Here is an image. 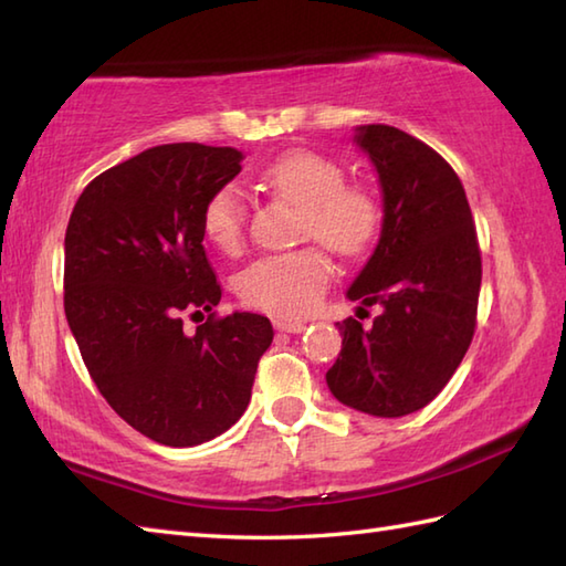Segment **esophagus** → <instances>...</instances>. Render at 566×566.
Instances as JSON below:
<instances>
[{"instance_id": "obj_1", "label": "esophagus", "mask_w": 566, "mask_h": 566, "mask_svg": "<svg viewBox=\"0 0 566 566\" xmlns=\"http://www.w3.org/2000/svg\"><path fill=\"white\" fill-rule=\"evenodd\" d=\"M274 328L282 331V333H302V331H304V323H302V321H284V318H276V321H274Z\"/></svg>"}]
</instances>
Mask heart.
I'll list each match as a JSON object with an SVG mask.
<instances>
[{"label": "heart", "instance_id": "1", "mask_svg": "<svg viewBox=\"0 0 566 566\" xmlns=\"http://www.w3.org/2000/svg\"><path fill=\"white\" fill-rule=\"evenodd\" d=\"M258 185L298 209L296 235L316 240L340 258H357L375 243L381 203L363 182H345L343 167L316 150H290L258 172ZM245 203L233 187H221L203 203L201 228L213 248L233 255L245 240ZM333 264L318 245L264 255L235 276L245 306L276 318H298L328 290Z\"/></svg>", "mask_w": 566, "mask_h": 566}]
</instances>
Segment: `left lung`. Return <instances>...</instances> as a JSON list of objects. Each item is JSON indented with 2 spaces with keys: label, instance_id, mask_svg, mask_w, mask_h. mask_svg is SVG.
Listing matches in <instances>:
<instances>
[{
  "label": "left lung",
  "instance_id": "left-lung-1",
  "mask_svg": "<svg viewBox=\"0 0 566 566\" xmlns=\"http://www.w3.org/2000/svg\"><path fill=\"white\" fill-rule=\"evenodd\" d=\"M384 191L381 238L347 296L381 314L338 321L333 396L399 418L428 406L460 367L476 331L482 250L460 177L440 153L384 124L357 128ZM363 318V316H359Z\"/></svg>",
  "mask_w": 566,
  "mask_h": 566
}]
</instances>
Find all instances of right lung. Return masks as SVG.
Wrapping results in <instances>:
<instances>
[{
	"instance_id": "right-lung-1",
	"label": "right lung",
	"mask_w": 566,
	"mask_h": 566,
	"mask_svg": "<svg viewBox=\"0 0 566 566\" xmlns=\"http://www.w3.org/2000/svg\"><path fill=\"white\" fill-rule=\"evenodd\" d=\"M235 148L170 143L84 187L65 231V316L90 377L143 436L191 448L243 416L274 331L258 314H216L221 284L201 213L240 172ZM208 323L195 334L184 318Z\"/></svg>"
}]
</instances>
